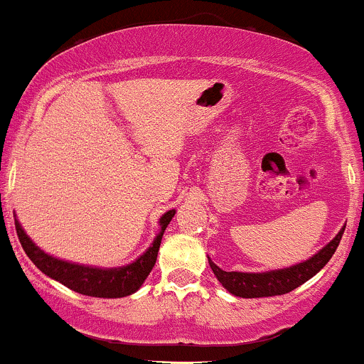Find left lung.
Returning <instances> with one entry per match:
<instances>
[{"mask_svg":"<svg viewBox=\"0 0 364 364\" xmlns=\"http://www.w3.org/2000/svg\"><path fill=\"white\" fill-rule=\"evenodd\" d=\"M343 230L338 232V235L323 247L317 255H314L311 259L298 265L289 267V269L272 270V272L263 274H250V272H225L220 267H216L209 259L214 275L218 281L227 288L228 291L235 296L240 298H262V296H277V294H284L296 289L298 286L304 284L305 281L314 277L328 262L331 256L335 255L336 247H338L340 239H342Z\"/></svg>","mask_w":364,"mask_h":364,"instance_id":"left-lung-1","label":"left lung"}]
</instances>
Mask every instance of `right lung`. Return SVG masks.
<instances>
[{
    "label": "right lung",
    "instance_id": "1",
    "mask_svg": "<svg viewBox=\"0 0 364 364\" xmlns=\"http://www.w3.org/2000/svg\"><path fill=\"white\" fill-rule=\"evenodd\" d=\"M174 214L176 211L172 209V211H167L160 218L162 230L156 235L150 250L131 265L122 267V269H94V267L75 265V263L52 258V256L45 255L40 247L34 246L33 240L26 235L17 220H15V230H17L22 250L29 256L31 262L41 272L47 274L48 277L55 279L60 284L68 286L76 293L97 298H122L137 291L144 282V279L148 277V274L151 272L153 265L156 262V255H159L160 240H162L164 232H166L167 225H169Z\"/></svg>",
    "mask_w": 364,
    "mask_h": 364
}]
</instances>
